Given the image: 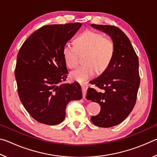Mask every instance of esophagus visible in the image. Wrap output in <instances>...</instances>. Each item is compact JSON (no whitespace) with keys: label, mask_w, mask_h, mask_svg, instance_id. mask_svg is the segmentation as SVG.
Returning <instances> with one entry per match:
<instances>
[{"label":"esophagus","mask_w":157,"mask_h":157,"mask_svg":"<svg viewBox=\"0 0 157 157\" xmlns=\"http://www.w3.org/2000/svg\"><path fill=\"white\" fill-rule=\"evenodd\" d=\"M82 95H83V99L86 100V90H87V86L86 84H82Z\"/></svg>","instance_id":"34e87169"}]
</instances>
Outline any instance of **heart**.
<instances>
[{
    "label": "heart",
    "instance_id": "b5f03b06",
    "mask_svg": "<svg viewBox=\"0 0 157 157\" xmlns=\"http://www.w3.org/2000/svg\"><path fill=\"white\" fill-rule=\"evenodd\" d=\"M75 46L66 44L62 48L64 62L69 68L78 64L79 55L85 54L84 66L70 74L72 80L84 82L97 74L107 70L115 53V43L111 37L91 30H85L74 41Z\"/></svg>",
    "mask_w": 157,
    "mask_h": 157
}]
</instances>
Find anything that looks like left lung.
<instances>
[{
	"label": "left lung",
	"mask_w": 157,
	"mask_h": 157,
	"mask_svg": "<svg viewBox=\"0 0 157 157\" xmlns=\"http://www.w3.org/2000/svg\"><path fill=\"white\" fill-rule=\"evenodd\" d=\"M104 32L115 43V53L109 66L90 82L97 87L89 88L86 98L100 105V112L92 116L95 125L111 127L122 123L136 104L140 85L139 59L127 35L113 25H91Z\"/></svg>",
	"instance_id": "1"
}]
</instances>
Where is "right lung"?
Wrapping results in <instances>:
<instances>
[{
    "label": "right lung",
    "instance_id": "add662e5",
    "mask_svg": "<svg viewBox=\"0 0 157 157\" xmlns=\"http://www.w3.org/2000/svg\"><path fill=\"white\" fill-rule=\"evenodd\" d=\"M81 26L80 23L43 26L28 37L18 51L15 68L18 96L39 123H62L68 103L82 99L78 83L60 84L68 73L62 48Z\"/></svg>",
    "mask_w": 157,
    "mask_h": 157
}]
</instances>
